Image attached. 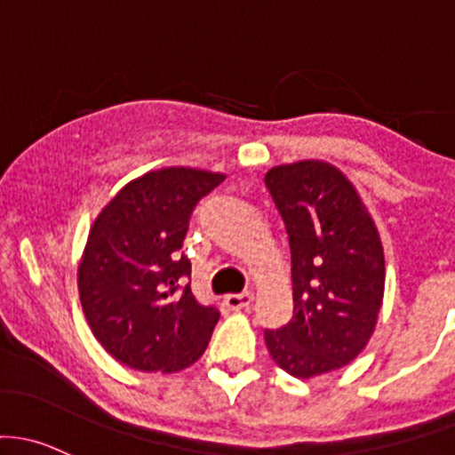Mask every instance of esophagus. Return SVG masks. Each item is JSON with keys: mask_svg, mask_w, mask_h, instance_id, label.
<instances>
[{"mask_svg": "<svg viewBox=\"0 0 455 455\" xmlns=\"http://www.w3.org/2000/svg\"><path fill=\"white\" fill-rule=\"evenodd\" d=\"M251 302H252V291L228 293V296H224V304H227L228 308H233V311H239V308L251 307Z\"/></svg>", "mask_w": 455, "mask_h": 455, "instance_id": "obj_1", "label": "esophagus"}]
</instances>
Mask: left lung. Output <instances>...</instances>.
Returning <instances> with one entry per match:
<instances>
[{
    "label": "left lung",
    "mask_w": 455,
    "mask_h": 455,
    "mask_svg": "<svg viewBox=\"0 0 455 455\" xmlns=\"http://www.w3.org/2000/svg\"><path fill=\"white\" fill-rule=\"evenodd\" d=\"M266 186L291 248L293 317L266 331L269 356L293 378L347 365L367 346L384 296L378 228L346 174L326 162L276 166Z\"/></svg>",
    "instance_id": "left-lung-1"
}]
</instances>
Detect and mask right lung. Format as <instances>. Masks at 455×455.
<instances>
[{"mask_svg":"<svg viewBox=\"0 0 455 455\" xmlns=\"http://www.w3.org/2000/svg\"><path fill=\"white\" fill-rule=\"evenodd\" d=\"M224 174L162 168L127 183L90 228L77 283L94 337L138 371H181L209 346L220 311L194 298L181 252L189 218Z\"/></svg>","mask_w":455,"mask_h":455,"instance_id":"add662e5","label":"right lung"}]
</instances>
